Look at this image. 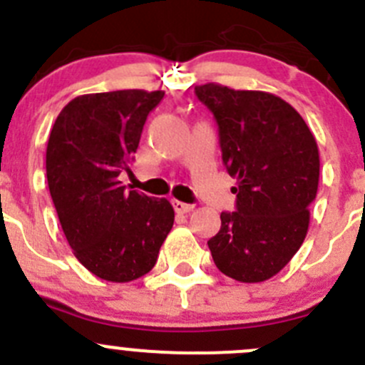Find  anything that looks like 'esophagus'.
Segmentation results:
<instances>
[{"mask_svg": "<svg viewBox=\"0 0 365 365\" xmlns=\"http://www.w3.org/2000/svg\"><path fill=\"white\" fill-rule=\"evenodd\" d=\"M174 209H175V212H181V215H186V212H190L191 209H193V205H191V204H184V202H179V200H174Z\"/></svg>", "mask_w": 365, "mask_h": 365, "instance_id": "1", "label": "esophagus"}]
</instances>
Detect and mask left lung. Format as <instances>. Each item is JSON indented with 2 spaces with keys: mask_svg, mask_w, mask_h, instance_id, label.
<instances>
[{
  "mask_svg": "<svg viewBox=\"0 0 365 365\" xmlns=\"http://www.w3.org/2000/svg\"><path fill=\"white\" fill-rule=\"evenodd\" d=\"M218 124L222 160L237 184L207 241L216 268L237 282H264L293 259L309 229L319 153L302 115L280 97L218 83L195 86Z\"/></svg>",
  "mask_w": 365,
  "mask_h": 365,
  "instance_id": "obj_1",
  "label": "left lung"
}]
</instances>
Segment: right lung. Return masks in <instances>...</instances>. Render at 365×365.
I'll list each match as a JSON object with an SVG mask.
<instances>
[{
    "instance_id": "right-lung-1",
    "label": "right lung",
    "mask_w": 365,
    "mask_h": 365,
    "mask_svg": "<svg viewBox=\"0 0 365 365\" xmlns=\"http://www.w3.org/2000/svg\"><path fill=\"white\" fill-rule=\"evenodd\" d=\"M165 92L117 90L72 99L53 124L46 172L76 259L99 279L131 282L154 268L174 225L167 198L125 190L147 115Z\"/></svg>"
}]
</instances>
